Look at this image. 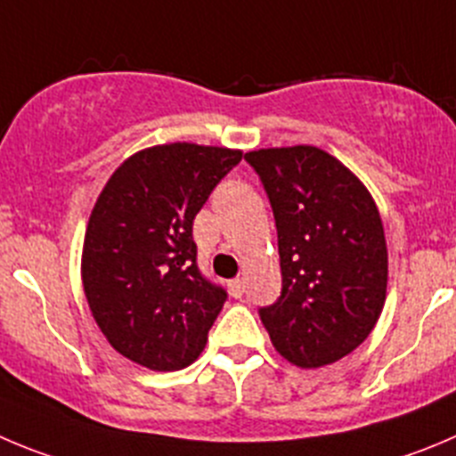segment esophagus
Here are the masks:
<instances>
[{"mask_svg":"<svg viewBox=\"0 0 456 456\" xmlns=\"http://www.w3.org/2000/svg\"><path fill=\"white\" fill-rule=\"evenodd\" d=\"M229 292H232V297H242V292H245V281L242 279H233L229 281Z\"/></svg>","mask_w":456,"mask_h":456,"instance_id":"34e87169","label":"esophagus"}]
</instances>
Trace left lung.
Wrapping results in <instances>:
<instances>
[{
	"label": "left lung",
	"instance_id": "left-lung-1",
	"mask_svg": "<svg viewBox=\"0 0 456 456\" xmlns=\"http://www.w3.org/2000/svg\"><path fill=\"white\" fill-rule=\"evenodd\" d=\"M274 211L283 290L261 322L283 360L319 369L355 351L380 319L389 256L362 180L317 146L249 151Z\"/></svg>",
	"mask_w": 456,
	"mask_h": 456
}]
</instances>
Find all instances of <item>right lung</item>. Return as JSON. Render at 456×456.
I'll return each instance as SVG.
<instances>
[{"label":"right lung","instance_id":"1","mask_svg":"<svg viewBox=\"0 0 456 456\" xmlns=\"http://www.w3.org/2000/svg\"><path fill=\"white\" fill-rule=\"evenodd\" d=\"M242 151L189 142L127 157L85 229L80 279L112 348L151 371H180L204 351L227 292L202 279L193 218Z\"/></svg>","mask_w":456,"mask_h":456}]
</instances>
